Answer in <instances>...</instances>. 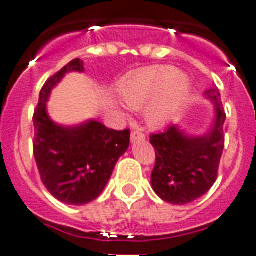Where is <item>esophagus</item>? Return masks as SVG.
I'll list each match as a JSON object with an SVG mask.
<instances>
[{
    "label": "esophagus",
    "mask_w": 256,
    "mask_h": 256,
    "mask_svg": "<svg viewBox=\"0 0 256 256\" xmlns=\"http://www.w3.org/2000/svg\"><path fill=\"white\" fill-rule=\"evenodd\" d=\"M130 140H132V144H136L138 140H144V134L140 132H132Z\"/></svg>",
    "instance_id": "obj_1"
}]
</instances>
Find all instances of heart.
Masks as SVG:
<instances>
[{"label": "heart", "mask_w": 256, "mask_h": 256, "mask_svg": "<svg viewBox=\"0 0 256 256\" xmlns=\"http://www.w3.org/2000/svg\"><path fill=\"white\" fill-rule=\"evenodd\" d=\"M190 90V78L180 70L164 65L136 70L118 86V96L134 110L144 108L148 128H160L174 116Z\"/></svg>", "instance_id": "b5f03b06"}]
</instances>
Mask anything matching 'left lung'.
I'll use <instances>...</instances> for the list:
<instances>
[{
    "label": "left lung",
    "instance_id": "left-lung-1",
    "mask_svg": "<svg viewBox=\"0 0 256 256\" xmlns=\"http://www.w3.org/2000/svg\"><path fill=\"white\" fill-rule=\"evenodd\" d=\"M203 98L214 106V120L208 132L198 136L178 124H171L164 132L150 136L156 156L152 187L160 199L171 204L183 206L194 202L216 180L224 148L226 114L218 88L206 90Z\"/></svg>",
    "mask_w": 256,
    "mask_h": 256
}]
</instances>
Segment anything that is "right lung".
I'll return each instance as SVG.
<instances>
[{
	"label": "right lung",
	"instance_id": "add662e5",
	"mask_svg": "<svg viewBox=\"0 0 256 256\" xmlns=\"http://www.w3.org/2000/svg\"><path fill=\"white\" fill-rule=\"evenodd\" d=\"M76 58L46 81L34 112V158L45 187L60 202L73 206L96 199L108 184L120 156L128 152L130 132H116L96 120L58 124L48 112L54 88L69 73H84Z\"/></svg>",
	"mask_w": 256,
	"mask_h": 256
}]
</instances>
